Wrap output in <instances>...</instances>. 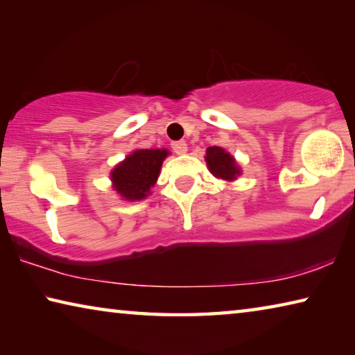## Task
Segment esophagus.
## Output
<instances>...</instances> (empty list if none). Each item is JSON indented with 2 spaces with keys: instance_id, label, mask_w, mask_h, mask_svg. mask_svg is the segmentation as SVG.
<instances>
[{
  "instance_id": "34e87169",
  "label": "esophagus",
  "mask_w": 355,
  "mask_h": 355,
  "mask_svg": "<svg viewBox=\"0 0 355 355\" xmlns=\"http://www.w3.org/2000/svg\"><path fill=\"white\" fill-rule=\"evenodd\" d=\"M171 146H172L173 152H175L177 155H183V153H186V150H188V146H186L184 141H175V142H172Z\"/></svg>"
}]
</instances>
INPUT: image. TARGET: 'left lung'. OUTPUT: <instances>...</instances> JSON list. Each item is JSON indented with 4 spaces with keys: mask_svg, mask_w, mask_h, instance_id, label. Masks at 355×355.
I'll return each instance as SVG.
<instances>
[{
    "mask_svg": "<svg viewBox=\"0 0 355 355\" xmlns=\"http://www.w3.org/2000/svg\"><path fill=\"white\" fill-rule=\"evenodd\" d=\"M207 164L213 175L224 180H235L239 175V169L235 159L220 147H208L207 148Z\"/></svg>",
    "mask_w": 355,
    "mask_h": 355,
    "instance_id": "8db88e82",
    "label": "left lung"
}]
</instances>
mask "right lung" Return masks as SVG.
<instances>
[{
    "instance_id": "add662e5",
    "label": "right lung",
    "mask_w": 355,
    "mask_h": 355,
    "mask_svg": "<svg viewBox=\"0 0 355 355\" xmlns=\"http://www.w3.org/2000/svg\"><path fill=\"white\" fill-rule=\"evenodd\" d=\"M167 155L169 152L163 148L136 150L112 171L114 188L127 200L144 199L158 178Z\"/></svg>"
}]
</instances>
